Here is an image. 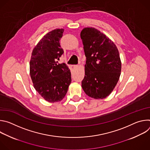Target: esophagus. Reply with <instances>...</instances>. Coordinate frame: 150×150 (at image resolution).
<instances>
[{
	"instance_id": "obj_1",
	"label": "esophagus",
	"mask_w": 150,
	"mask_h": 150,
	"mask_svg": "<svg viewBox=\"0 0 150 150\" xmlns=\"http://www.w3.org/2000/svg\"><path fill=\"white\" fill-rule=\"evenodd\" d=\"M71 67H72V68L74 69V68H76V67H77V65H71Z\"/></svg>"
}]
</instances>
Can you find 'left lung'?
<instances>
[{
    "mask_svg": "<svg viewBox=\"0 0 150 150\" xmlns=\"http://www.w3.org/2000/svg\"><path fill=\"white\" fill-rule=\"evenodd\" d=\"M86 64L82 87L89 97L103 99L109 96L121 72V61L114 42L94 28L81 32Z\"/></svg>",
    "mask_w": 150,
    "mask_h": 150,
    "instance_id": "obj_1",
    "label": "left lung"
}]
</instances>
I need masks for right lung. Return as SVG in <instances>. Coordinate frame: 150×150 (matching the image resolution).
<instances>
[{"label":"right lung","instance_id":"1","mask_svg":"<svg viewBox=\"0 0 150 150\" xmlns=\"http://www.w3.org/2000/svg\"><path fill=\"white\" fill-rule=\"evenodd\" d=\"M63 31V29H55L46 34L33 49L30 62L34 87L50 103L64 98L72 80L68 66L57 61L64 53L59 42Z\"/></svg>","mask_w":150,"mask_h":150}]
</instances>
